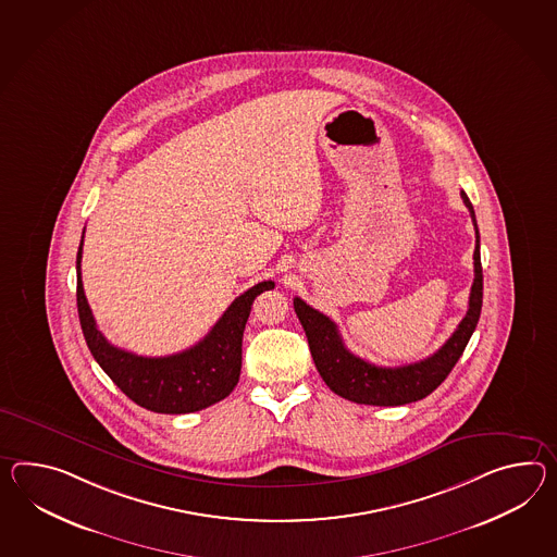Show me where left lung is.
I'll return each instance as SVG.
<instances>
[{
  "label": "left lung",
  "instance_id": "obj_1",
  "mask_svg": "<svg viewBox=\"0 0 557 557\" xmlns=\"http://www.w3.org/2000/svg\"><path fill=\"white\" fill-rule=\"evenodd\" d=\"M461 197L475 225V280L471 285L469 310L465 313L461 324L433 356L407 367H376L344 346L338 326L327 315L313 310L304 299L294 298V310L298 313L299 322L308 336L315 368L332 393L358 405L372 407H400L408 403H417L433 393L461 358L465 346L475 332L483 306V268L475 211L465 190Z\"/></svg>",
  "mask_w": 557,
  "mask_h": 557
}]
</instances>
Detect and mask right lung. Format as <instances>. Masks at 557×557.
Returning a JSON list of instances; mask_svg holds the SVG:
<instances>
[{"instance_id": "obj_1", "label": "right lung", "mask_w": 557, "mask_h": 557, "mask_svg": "<svg viewBox=\"0 0 557 557\" xmlns=\"http://www.w3.org/2000/svg\"><path fill=\"white\" fill-rule=\"evenodd\" d=\"M81 261L82 242L76 256V301L82 334L96 362L131 400L152 412L185 414L230 396L242 374V342L251 304L261 292L272 289L273 282H259L233 299L218 324L189 350L147 358L112 346L96 327L82 287Z\"/></svg>"}]
</instances>
